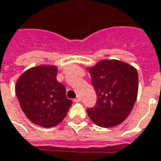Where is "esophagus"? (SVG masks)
<instances>
[{"mask_svg":"<svg viewBox=\"0 0 161 161\" xmlns=\"http://www.w3.org/2000/svg\"><path fill=\"white\" fill-rule=\"evenodd\" d=\"M74 101H75V102H80V101H81V97H80V96H76V99H74Z\"/></svg>","mask_w":161,"mask_h":161,"instance_id":"1","label":"esophagus"}]
</instances>
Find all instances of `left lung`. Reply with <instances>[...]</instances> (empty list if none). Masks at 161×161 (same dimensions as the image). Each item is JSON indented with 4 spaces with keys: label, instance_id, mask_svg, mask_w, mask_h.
Wrapping results in <instances>:
<instances>
[{
    "label": "left lung",
    "instance_id": "obj_1",
    "mask_svg": "<svg viewBox=\"0 0 161 161\" xmlns=\"http://www.w3.org/2000/svg\"><path fill=\"white\" fill-rule=\"evenodd\" d=\"M97 94L94 108L87 114L96 125L113 128L121 124L134 107L138 91L135 68L118 60H102L87 68Z\"/></svg>",
    "mask_w": 161,
    "mask_h": 161
}]
</instances>
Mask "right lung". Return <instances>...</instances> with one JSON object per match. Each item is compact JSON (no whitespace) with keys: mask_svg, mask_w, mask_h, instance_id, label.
<instances>
[{"mask_svg":"<svg viewBox=\"0 0 161 161\" xmlns=\"http://www.w3.org/2000/svg\"><path fill=\"white\" fill-rule=\"evenodd\" d=\"M54 65H39L25 71L16 83V95L26 117L36 125L50 128L66 116L72 105L65 86L56 79Z\"/></svg>","mask_w":161,"mask_h":161,"instance_id":"1","label":"right lung"}]
</instances>
